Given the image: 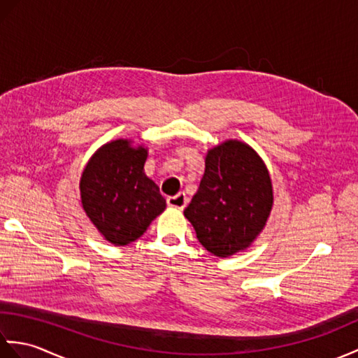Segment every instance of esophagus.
I'll list each match as a JSON object with an SVG mask.
<instances>
[{
  "label": "esophagus",
  "instance_id": "1",
  "mask_svg": "<svg viewBox=\"0 0 358 358\" xmlns=\"http://www.w3.org/2000/svg\"><path fill=\"white\" fill-rule=\"evenodd\" d=\"M167 204L175 209H185L187 204V199H186L185 192H178L177 195L169 196V199H167Z\"/></svg>",
  "mask_w": 358,
  "mask_h": 358
}]
</instances>
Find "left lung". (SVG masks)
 <instances>
[{
	"label": "left lung",
	"instance_id": "1",
	"mask_svg": "<svg viewBox=\"0 0 358 358\" xmlns=\"http://www.w3.org/2000/svg\"><path fill=\"white\" fill-rule=\"evenodd\" d=\"M272 204V180L262 157L246 143L226 140L208 150L199 191L185 217L201 245L226 258L252 245Z\"/></svg>",
	"mask_w": 358,
	"mask_h": 358
}]
</instances>
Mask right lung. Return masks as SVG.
Returning <instances> with one entry per match:
<instances>
[{"label": "right lung", "instance_id": "1", "mask_svg": "<svg viewBox=\"0 0 358 358\" xmlns=\"http://www.w3.org/2000/svg\"><path fill=\"white\" fill-rule=\"evenodd\" d=\"M148 148L126 138L103 144L80 180L81 204L101 237L113 246L140 238L166 209V200L144 172Z\"/></svg>", "mask_w": 358, "mask_h": 358}]
</instances>
